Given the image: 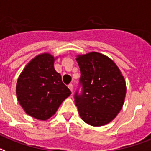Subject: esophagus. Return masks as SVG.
Segmentation results:
<instances>
[{
	"label": "esophagus",
	"mask_w": 151,
	"mask_h": 151,
	"mask_svg": "<svg viewBox=\"0 0 151 151\" xmlns=\"http://www.w3.org/2000/svg\"><path fill=\"white\" fill-rule=\"evenodd\" d=\"M68 88L71 90V91H73V85H72V83L68 84Z\"/></svg>",
	"instance_id": "esophagus-1"
}]
</instances>
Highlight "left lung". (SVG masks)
<instances>
[{"label": "left lung", "instance_id": "8db88e82", "mask_svg": "<svg viewBox=\"0 0 151 151\" xmlns=\"http://www.w3.org/2000/svg\"><path fill=\"white\" fill-rule=\"evenodd\" d=\"M80 68L75 102L80 117L91 126H103L116 116L126 94L125 80L113 60L96 52L77 57Z\"/></svg>", "mask_w": 151, "mask_h": 151}]
</instances>
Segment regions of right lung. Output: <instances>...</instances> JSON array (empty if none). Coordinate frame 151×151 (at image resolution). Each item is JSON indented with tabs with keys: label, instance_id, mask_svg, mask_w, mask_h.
<instances>
[{
	"label": "right lung",
	"instance_id": "1",
	"mask_svg": "<svg viewBox=\"0 0 151 151\" xmlns=\"http://www.w3.org/2000/svg\"><path fill=\"white\" fill-rule=\"evenodd\" d=\"M54 57L38 55L28 63L19 76L16 96L26 113L38 120L51 117L71 94L61 76L53 67Z\"/></svg>",
	"mask_w": 151,
	"mask_h": 151
}]
</instances>
